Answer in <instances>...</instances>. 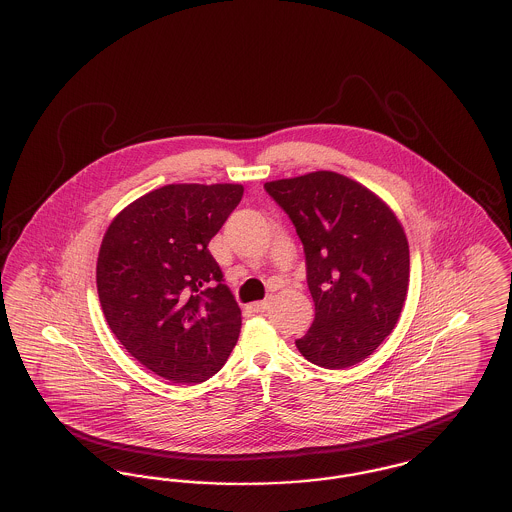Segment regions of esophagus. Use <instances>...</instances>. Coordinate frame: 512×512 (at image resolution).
I'll use <instances>...</instances> for the list:
<instances>
[{"instance_id":"1","label":"esophagus","mask_w":512,"mask_h":512,"mask_svg":"<svg viewBox=\"0 0 512 512\" xmlns=\"http://www.w3.org/2000/svg\"><path fill=\"white\" fill-rule=\"evenodd\" d=\"M249 309H251L253 313H265L268 309V301H265V299H263V301H255V303L249 305Z\"/></svg>"}]
</instances>
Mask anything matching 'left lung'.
<instances>
[{
    "label": "left lung",
    "mask_w": 512,
    "mask_h": 512,
    "mask_svg": "<svg viewBox=\"0 0 512 512\" xmlns=\"http://www.w3.org/2000/svg\"><path fill=\"white\" fill-rule=\"evenodd\" d=\"M305 251L315 301L301 355L330 370L357 365L395 328L409 286V244L390 207L338 172L265 184Z\"/></svg>",
    "instance_id": "left-lung-1"
}]
</instances>
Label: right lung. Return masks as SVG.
I'll use <instances>...</instances> for the list:
<instances>
[{"label": "right lung", "mask_w": 512, "mask_h": 512, "mask_svg": "<svg viewBox=\"0 0 512 512\" xmlns=\"http://www.w3.org/2000/svg\"><path fill=\"white\" fill-rule=\"evenodd\" d=\"M240 184H169L130 203L99 249V303L124 349L172 384L217 374L242 311L207 245L242 201Z\"/></svg>", "instance_id": "obj_1"}]
</instances>
